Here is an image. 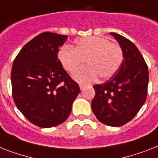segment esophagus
<instances>
[{
    "instance_id": "esophagus-1",
    "label": "esophagus",
    "mask_w": 158,
    "mask_h": 158,
    "mask_svg": "<svg viewBox=\"0 0 158 158\" xmlns=\"http://www.w3.org/2000/svg\"><path fill=\"white\" fill-rule=\"evenodd\" d=\"M85 88V85L83 84H80V89H81V90H83Z\"/></svg>"
}]
</instances>
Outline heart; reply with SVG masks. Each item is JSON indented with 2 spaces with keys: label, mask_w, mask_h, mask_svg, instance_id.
I'll use <instances>...</instances> for the list:
<instances>
[{
  "label": "heart",
  "mask_w": 158,
  "mask_h": 158,
  "mask_svg": "<svg viewBox=\"0 0 158 158\" xmlns=\"http://www.w3.org/2000/svg\"><path fill=\"white\" fill-rule=\"evenodd\" d=\"M58 58L64 69L73 73L82 65L87 64L74 74L77 81L89 83L98 77L107 79L118 70L123 62V50L120 46L110 43L101 36L80 39L74 48L64 46L58 52Z\"/></svg>",
  "instance_id": "b5f03b06"
}]
</instances>
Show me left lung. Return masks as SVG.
Listing matches in <instances>:
<instances>
[{
	"instance_id": "obj_1",
	"label": "left lung",
	"mask_w": 158,
	"mask_h": 158,
	"mask_svg": "<svg viewBox=\"0 0 158 158\" xmlns=\"http://www.w3.org/2000/svg\"><path fill=\"white\" fill-rule=\"evenodd\" d=\"M110 34L123 50V62L110 80L94 86L95 96L91 107L101 123L120 127L136 115L146 100L148 70L132 42L118 34Z\"/></svg>"
}]
</instances>
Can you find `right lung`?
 Instances as JSON below:
<instances>
[{"label": "right lung", "instance_id": "1", "mask_svg": "<svg viewBox=\"0 0 158 158\" xmlns=\"http://www.w3.org/2000/svg\"><path fill=\"white\" fill-rule=\"evenodd\" d=\"M66 35L44 32L23 47L11 72L13 98L17 107L38 127L48 128L64 123L80 88L57 58Z\"/></svg>", "mask_w": 158, "mask_h": 158}]
</instances>
